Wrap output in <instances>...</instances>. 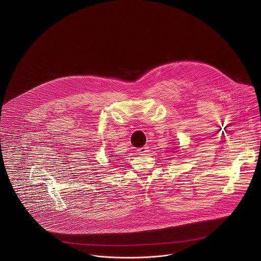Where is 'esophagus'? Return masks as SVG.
I'll return each mask as SVG.
<instances>
[{"mask_svg":"<svg viewBox=\"0 0 261 261\" xmlns=\"http://www.w3.org/2000/svg\"><path fill=\"white\" fill-rule=\"evenodd\" d=\"M149 148L148 146H145V147H143V148H140V149H138V151L141 153V154H147L148 152H149Z\"/></svg>","mask_w":261,"mask_h":261,"instance_id":"34e87169","label":"esophagus"}]
</instances>
